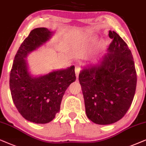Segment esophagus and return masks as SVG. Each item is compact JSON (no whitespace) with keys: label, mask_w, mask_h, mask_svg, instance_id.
Here are the masks:
<instances>
[{"label":"esophagus","mask_w":146,"mask_h":146,"mask_svg":"<svg viewBox=\"0 0 146 146\" xmlns=\"http://www.w3.org/2000/svg\"><path fill=\"white\" fill-rule=\"evenodd\" d=\"M80 67L79 65L75 66V75H76L77 78L78 77V75L79 74V72H80Z\"/></svg>","instance_id":"esophagus-1"}]
</instances>
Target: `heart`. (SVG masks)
Listing matches in <instances>:
<instances>
[{"instance_id":"heart-1","label":"heart","mask_w":146,"mask_h":146,"mask_svg":"<svg viewBox=\"0 0 146 146\" xmlns=\"http://www.w3.org/2000/svg\"><path fill=\"white\" fill-rule=\"evenodd\" d=\"M97 39V37L95 36H87V37L85 38V41L87 42H94Z\"/></svg>"}]
</instances>
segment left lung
Here are the masks:
<instances>
[{"label": "left lung", "mask_w": 146, "mask_h": 146, "mask_svg": "<svg viewBox=\"0 0 146 146\" xmlns=\"http://www.w3.org/2000/svg\"><path fill=\"white\" fill-rule=\"evenodd\" d=\"M100 63L89 64L79 75L87 117L99 125L121 119L133 102L137 75L133 55L127 44L115 31Z\"/></svg>", "instance_id": "8db88e82"}]
</instances>
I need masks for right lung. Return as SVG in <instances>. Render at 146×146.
Returning <instances> with one entry per match:
<instances>
[{"mask_svg":"<svg viewBox=\"0 0 146 146\" xmlns=\"http://www.w3.org/2000/svg\"><path fill=\"white\" fill-rule=\"evenodd\" d=\"M53 32L40 27L31 31L15 57L10 74L13 101L21 115L31 122L47 123L59 111L66 89L76 79L75 66L34 77L25 59L51 38Z\"/></svg>","mask_w":146,"mask_h":146,"instance_id":"obj_1","label":"right lung"}]
</instances>
